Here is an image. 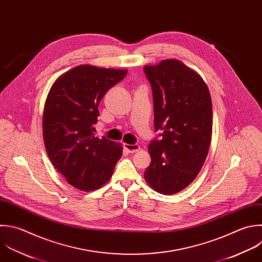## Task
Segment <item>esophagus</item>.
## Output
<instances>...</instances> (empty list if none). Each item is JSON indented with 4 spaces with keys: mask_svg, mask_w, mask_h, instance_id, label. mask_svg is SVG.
Segmentation results:
<instances>
[{
    "mask_svg": "<svg viewBox=\"0 0 262 262\" xmlns=\"http://www.w3.org/2000/svg\"><path fill=\"white\" fill-rule=\"evenodd\" d=\"M124 147H125V149H127L131 154L136 152V151H138L140 149V146L138 144H125Z\"/></svg>",
    "mask_w": 262,
    "mask_h": 262,
    "instance_id": "esophagus-1",
    "label": "esophagus"
}]
</instances>
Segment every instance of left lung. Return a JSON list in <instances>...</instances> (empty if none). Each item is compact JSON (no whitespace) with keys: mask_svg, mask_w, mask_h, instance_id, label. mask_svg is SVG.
<instances>
[{"mask_svg":"<svg viewBox=\"0 0 262 262\" xmlns=\"http://www.w3.org/2000/svg\"><path fill=\"white\" fill-rule=\"evenodd\" d=\"M152 89L155 130L148 145L147 184L163 194L189 185L205 163L212 136V101L202 77L177 59L143 67Z\"/></svg>","mask_w":262,"mask_h":262,"instance_id":"8db88e82","label":"left lung"}]
</instances>
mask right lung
Wrapping results in <instances>:
<instances>
[{
    "mask_svg": "<svg viewBox=\"0 0 262 262\" xmlns=\"http://www.w3.org/2000/svg\"><path fill=\"white\" fill-rule=\"evenodd\" d=\"M127 70L78 66L52 85L44 106L43 138L53 166L74 187L91 191L112 177L123 147L95 136L94 124L104 94Z\"/></svg>",
    "mask_w": 262,
    "mask_h": 262,
    "instance_id": "add662e5",
    "label": "right lung"
}]
</instances>
